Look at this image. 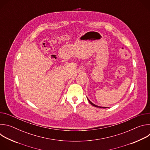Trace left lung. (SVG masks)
Masks as SVG:
<instances>
[{
  "label": "left lung",
  "instance_id": "8db88e82",
  "mask_svg": "<svg viewBox=\"0 0 150 150\" xmlns=\"http://www.w3.org/2000/svg\"><path fill=\"white\" fill-rule=\"evenodd\" d=\"M87 99H88V101H89V103L92 105H93V106H94V107H96V108H103V109H105V108H105V107H100V106H98V105H96V104H94V103H93L88 98H87Z\"/></svg>",
  "mask_w": 150,
  "mask_h": 150
}]
</instances>
